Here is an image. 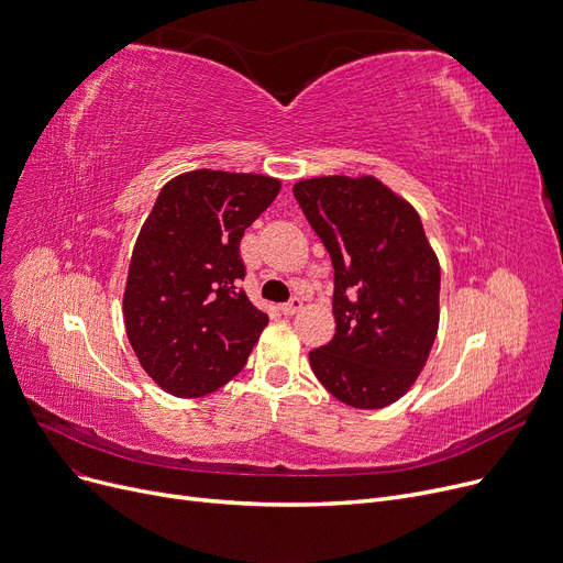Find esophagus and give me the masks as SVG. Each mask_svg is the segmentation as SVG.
<instances>
[{
    "label": "esophagus",
    "mask_w": 563,
    "mask_h": 563,
    "mask_svg": "<svg viewBox=\"0 0 563 563\" xmlns=\"http://www.w3.org/2000/svg\"><path fill=\"white\" fill-rule=\"evenodd\" d=\"M301 308H303V301H301L299 297H291L287 303H283V306H280L283 314H297Z\"/></svg>",
    "instance_id": "esophagus-1"
}]
</instances>
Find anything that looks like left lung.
Segmentation results:
<instances>
[{"label":"left lung","mask_w":563,"mask_h":563,"mask_svg":"<svg viewBox=\"0 0 563 563\" xmlns=\"http://www.w3.org/2000/svg\"><path fill=\"white\" fill-rule=\"evenodd\" d=\"M294 198L335 269V335L310 351V367L342 404L386 408L416 383L438 333L440 264L420 214L372 175L310 177Z\"/></svg>","instance_id":"8db88e82"}]
</instances>
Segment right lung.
<instances>
[{
  "instance_id": "obj_1",
  "label": "right lung",
  "mask_w": 563,
  "mask_h": 563,
  "mask_svg": "<svg viewBox=\"0 0 563 563\" xmlns=\"http://www.w3.org/2000/svg\"><path fill=\"white\" fill-rule=\"evenodd\" d=\"M278 191L276 177L210 168L162 187L132 251L123 317L141 367L168 395L225 386L269 323L240 289V244Z\"/></svg>"
}]
</instances>
